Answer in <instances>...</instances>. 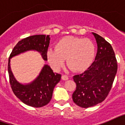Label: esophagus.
Here are the masks:
<instances>
[{
  "label": "esophagus",
  "instance_id": "34e87169",
  "mask_svg": "<svg viewBox=\"0 0 125 125\" xmlns=\"http://www.w3.org/2000/svg\"><path fill=\"white\" fill-rule=\"evenodd\" d=\"M61 78H62V80H64V81L68 80V79H69L68 76H66V75H62V77H61Z\"/></svg>",
  "mask_w": 125,
  "mask_h": 125
}]
</instances>
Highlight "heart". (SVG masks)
<instances>
[{
  "instance_id": "obj_1",
  "label": "heart",
  "mask_w": 125,
  "mask_h": 125,
  "mask_svg": "<svg viewBox=\"0 0 125 125\" xmlns=\"http://www.w3.org/2000/svg\"><path fill=\"white\" fill-rule=\"evenodd\" d=\"M96 54L95 46L89 39L66 36L56 43L55 49H49L47 58L53 68L59 70L67 65L74 72H83L92 64Z\"/></svg>"
}]
</instances>
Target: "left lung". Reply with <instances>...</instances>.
Listing matches in <instances>:
<instances>
[{
	"mask_svg": "<svg viewBox=\"0 0 125 125\" xmlns=\"http://www.w3.org/2000/svg\"><path fill=\"white\" fill-rule=\"evenodd\" d=\"M92 33L98 46L94 61L83 73L73 76L76 88L73 94V100L84 108L95 106L105 100L118 69L112 46L100 35Z\"/></svg>",
	"mask_w": 125,
	"mask_h": 125,
	"instance_id": "1",
	"label": "left lung"
}]
</instances>
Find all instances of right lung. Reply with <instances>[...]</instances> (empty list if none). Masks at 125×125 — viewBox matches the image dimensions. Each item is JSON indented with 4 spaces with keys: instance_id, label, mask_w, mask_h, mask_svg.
Listing matches in <instances>:
<instances>
[{
    "instance_id": "add662e5",
    "label": "right lung",
    "mask_w": 125,
    "mask_h": 125,
    "mask_svg": "<svg viewBox=\"0 0 125 125\" xmlns=\"http://www.w3.org/2000/svg\"><path fill=\"white\" fill-rule=\"evenodd\" d=\"M49 41V35H35L23 39L15 45L9 58L8 73L13 93L22 102L34 108L42 107L50 102L54 88L61 80V75L54 73L50 66L45 64L35 80L27 84H22L14 78L10 61L14 56L31 50L39 52L44 60L47 61Z\"/></svg>"
}]
</instances>
